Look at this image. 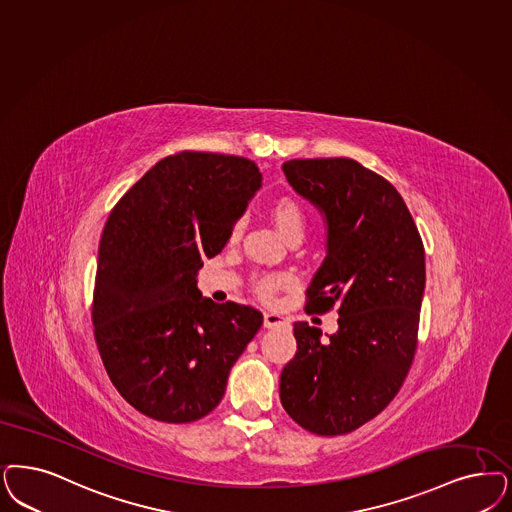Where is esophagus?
Returning <instances> with one entry per match:
<instances>
[{"label":"esophagus","mask_w":512,"mask_h":512,"mask_svg":"<svg viewBox=\"0 0 512 512\" xmlns=\"http://www.w3.org/2000/svg\"><path fill=\"white\" fill-rule=\"evenodd\" d=\"M266 329H276V327H282L287 321L280 314L276 312H266L265 319H263Z\"/></svg>","instance_id":"esophagus-1"}]
</instances>
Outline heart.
<instances>
[{"instance_id": "obj_1", "label": "heart", "mask_w": 512, "mask_h": 512, "mask_svg": "<svg viewBox=\"0 0 512 512\" xmlns=\"http://www.w3.org/2000/svg\"><path fill=\"white\" fill-rule=\"evenodd\" d=\"M270 217H272L274 227L278 229L282 238H285L287 242L300 240L304 236L308 217H306L304 208L300 206L295 198H291V196L278 198L270 206ZM242 232H244V219L234 223V227L230 230V240H238L242 236ZM291 283H293V278L289 274H265V276H259L253 282V289H255L259 299L272 302L276 299L278 291L287 287V285H291Z\"/></svg>"}]
</instances>
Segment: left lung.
<instances>
[{"label": "left lung", "instance_id": "8db88e82", "mask_svg": "<svg viewBox=\"0 0 512 512\" xmlns=\"http://www.w3.org/2000/svg\"><path fill=\"white\" fill-rule=\"evenodd\" d=\"M291 187L327 217V257L306 310L336 306L338 331L295 323L297 353L283 367L280 399L302 429L335 437L378 416L399 393L418 346L425 251L405 200L353 159L283 162Z\"/></svg>", "mask_w": 512, "mask_h": 512}]
</instances>
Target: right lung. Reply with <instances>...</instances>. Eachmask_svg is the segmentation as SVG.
Instances as JSON below:
<instances>
[{
    "instance_id": "add662e5",
    "label": "right lung",
    "mask_w": 512,
    "mask_h": 512,
    "mask_svg": "<svg viewBox=\"0 0 512 512\" xmlns=\"http://www.w3.org/2000/svg\"><path fill=\"white\" fill-rule=\"evenodd\" d=\"M253 160L179 151L159 160L107 217L92 299L94 338L128 405L189 423L221 403L232 365L263 325L253 306L196 289L261 187Z\"/></svg>"
}]
</instances>
